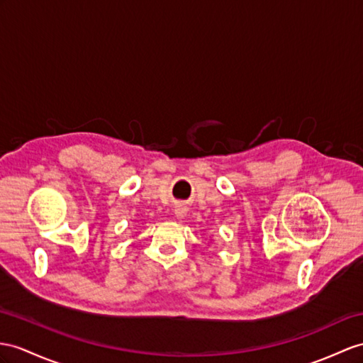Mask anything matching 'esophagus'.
<instances>
[{
	"mask_svg": "<svg viewBox=\"0 0 363 363\" xmlns=\"http://www.w3.org/2000/svg\"><path fill=\"white\" fill-rule=\"evenodd\" d=\"M174 214H175V217L177 218H184V217H186V208H184L183 205H179V206H177L175 209H174Z\"/></svg>",
	"mask_w": 363,
	"mask_h": 363,
	"instance_id": "obj_1",
	"label": "esophagus"
}]
</instances>
